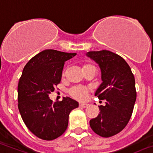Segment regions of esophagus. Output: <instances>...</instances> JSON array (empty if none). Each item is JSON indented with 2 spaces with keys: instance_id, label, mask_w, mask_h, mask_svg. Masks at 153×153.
Returning a JSON list of instances; mask_svg holds the SVG:
<instances>
[{
  "instance_id": "obj_1",
  "label": "esophagus",
  "mask_w": 153,
  "mask_h": 153,
  "mask_svg": "<svg viewBox=\"0 0 153 153\" xmlns=\"http://www.w3.org/2000/svg\"><path fill=\"white\" fill-rule=\"evenodd\" d=\"M79 107H82V108H86L89 104H86V103H79Z\"/></svg>"
}]
</instances>
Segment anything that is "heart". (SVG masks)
Segmentation results:
<instances>
[{"label":"heart","instance_id":"1","mask_svg":"<svg viewBox=\"0 0 153 153\" xmlns=\"http://www.w3.org/2000/svg\"><path fill=\"white\" fill-rule=\"evenodd\" d=\"M89 65H90V64H86L84 67H87ZM68 93L74 99H77V100L79 101H82L85 100L86 99V97H87L88 89L86 87H83V86H76L71 88L69 89V91H68Z\"/></svg>","mask_w":153,"mask_h":153}]
</instances>
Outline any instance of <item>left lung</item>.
I'll list each match as a JSON object with an SVG mask.
<instances>
[{
    "label": "left lung",
    "mask_w": 153,
    "mask_h": 153,
    "mask_svg": "<svg viewBox=\"0 0 153 153\" xmlns=\"http://www.w3.org/2000/svg\"><path fill=\"white\" fill-rule=\"evenodd\" d=\"M87 56L101 68L102 82L95 96L105 103L99 106V114L89 124L98 135L112 137L122 131L132 115L137 99L134 76L125 60L115 53L102 50L89 51Z\"/></svg>",
    "instance_id": "8db88e82"
}]
</instances>
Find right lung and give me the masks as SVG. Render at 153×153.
<instances>
[{
	"label": "right lung",
	"instance_id": "right-lung-1",
	"mask_svg": "<svg viewBox=\"0 0 153 153\" xmlns=\"http://www.w3.org/2000/svg\"><path fill=\"white\" fill-rule=\"evenodd\" d=\"M76 54L47 49L23 68L18 83V108L27 128L42 140H52L62 135L70 113L79 106L69 97L54 102L48 97L61 82L64 62Z\"/></svg>",
	"mask_w": 153,
	"mask_h": 153
}]
</instances>
